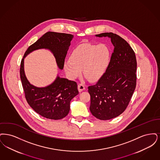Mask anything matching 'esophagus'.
Masks as SVG:
<instances>
[{
	"mask_svg": "<svg viewBox=\"0 0 160 160\" xmlns=\"http://www.w3.org/2000/svg\"><path fill=\"white\" fill-rule=\"evenodd\" d=\"M78 90H79V92H81V91H82L84 90L85 89V86H84V85L82 84V83H79L78 85Z\"/></svg>",
	"mask_w": 160,
	"mask_h": 160,
	"instance_id": "esophagus-1",
	"label": "esophagus"
}]
</instances>
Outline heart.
I'll return each mask as SVG.
<instances>
[{
    "instance_id": "obj_1",
    "label": "heart",
    "mask_w": 160,
    "mask_h": 160,
    "mask_svg": "<svg viewBox=\"0 0 160 160\" xmlns=\"http://www.w3.org/2000/svg\"><path fill=\"white\" fill-rule=\"evenodd\" d=\"M111 57V50L104 44L82 43L73 49L70 60L64 62V69L71 79L84 77L90 81H98L104 75Z\"/></svg>"
}]
</instances>
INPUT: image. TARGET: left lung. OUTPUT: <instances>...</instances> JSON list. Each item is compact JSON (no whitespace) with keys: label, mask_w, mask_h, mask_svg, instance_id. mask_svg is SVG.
<instances>
[{"label":"left lung","mask_w":160,"mask_h":160,"mask_svg":"<svg viewBox=\"0 0 160 160\" xmlns=\"http://www.w3.org/2000/svg\"><path fill=\"white\" fill-rule=\"evenodd\" d=\"M96 36L111 38L114 49L104 75L88 87L90 110L96 118L108 120L121 115L131 100L136 85L137 62L132 47L119 36L110 32Z\"/></svg>","instance_id":"obj_1"}]
</instances>
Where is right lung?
Wrapping results in <instances>:
<instances>
[{"instance_id": "add662e5", "label": "right lung", "mask_w": 160, "mask_h": 160, "mask_svg": "<svg viewBox=\"0 0 160 160\" xmlns=\"http://www.w3.org/2000/svg\"><path fill=\"white\" fill-rule=\"evenodd\" d=\"M73 38V36L70 34L47 32L28 48L21 60L20 73L25 98L30 107L45 118L57 120L68 115L71 100L79 93L77 82L57 76L55 81L47 87H35L29 82L26 77L24 58L35 50L47 49L55 57L58 68L62 70Z\"/></svg>"}]
</instances>
